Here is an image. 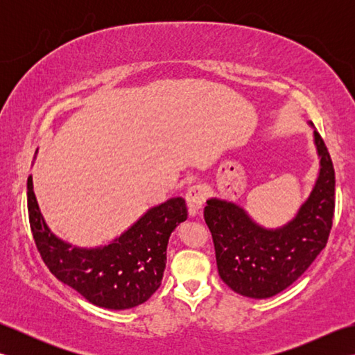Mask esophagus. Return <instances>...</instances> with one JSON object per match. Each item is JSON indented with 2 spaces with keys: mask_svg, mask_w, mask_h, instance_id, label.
Returning <instances> with one entry per match:
<instances>
[{
  "mask_svg": "<svg viewBox=\"0 0 355 355\" xmlns=\"http://www.w3.org/2000/svg\"><path fill=\"white\" fill-rule=\"evenodd\" d=\"M207 198V189L202 184H193L186 192V202L189 207L191 214H198V210L202 207Z\"/></svg>",
  "mask_w": 355,
  "mask_h": 355,
  "instance_id": "1",
  "label": "esophagus"
}]
</instances>
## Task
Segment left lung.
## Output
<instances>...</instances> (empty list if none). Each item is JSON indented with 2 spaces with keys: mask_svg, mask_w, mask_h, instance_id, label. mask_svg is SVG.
I'll list each match as a JSON object with an SVG mask.
<instances>
[{
  "mask_svg": "<svg viewBox=\"0 0 355 355\" xmlns=\"http://www.w3.org/2000/svg\"><path fill=\"white\" fill-rule=\"evenodd\" d=\"M320 157L318 182L297 215L281 229H263L243 207L207 200L218 273L233 291L253 299L281 293L302 276L325 248L336 207V175L325 141L314 131Z\"/></svg>",
  "mask_w": 355,
  "mask_h": 355,
  "instance_id": "8db88e82",
  "label": "left lung"
}]
</instances>
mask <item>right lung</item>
<instances>
[{
    "label": "right lung",
    "mask_w": 355,
    "mask_h": 355,
    "mask_svg": "<svg viewBox=\"0 0 355 355\" xmlns=\"http://www.w3.org/2000/svg\"><path fill=\"white\" fill-rule=\"evenodd\" d=\"M27 209L30 229L45 266L88 302L108 310L137 306L158 290L171 233L187 218L184 200L171 198L149 209L111 244L79 248L64 243L47 227L37 207L32 177L27 180Z\"/></svg>",
    "instance_id": "right-lung-1"
}]
</instances>
